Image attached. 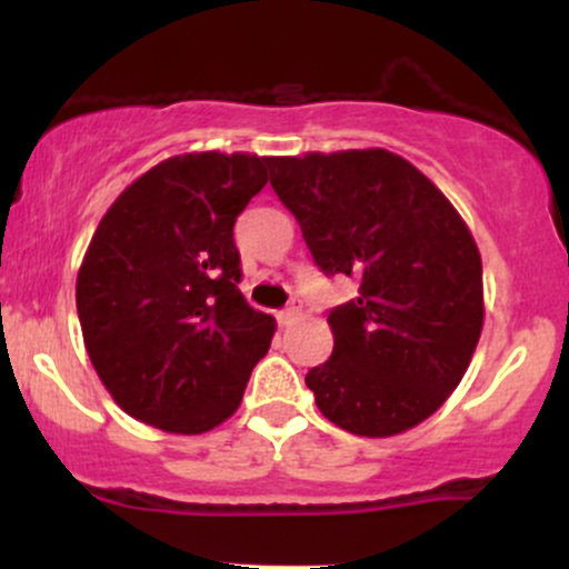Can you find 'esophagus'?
<instances>
[{
  "label": "esophagus",
  "mask_w": 569,
  "mask_h": 569,
  "mask_svg": "<svg viewBox=\"0 0 569 569\" xmlns=\"http://www.w3.org/2000/svg\"><path fill=\"white\" fill-rule=\"evenodd\" d=\"M299 318H302V310H299V307H289V310L280 312V316H278V323L283 326V329H289V326L297 323Z\"/></svg>",
  "instance_id": "obj_1"
}]
</instances>
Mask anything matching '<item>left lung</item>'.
<instances>
[{
	"label": "left lung",
	"mask_w": 569,
	"mask_h": 569,
	"mask_svg": "<svg viewBox=\"0 0 569 569\" xmlns=\"http://www.w3.org/2000/svg\"><path fill=\"white\" fill-rule=\"evenodd\" d=\"M270 184L326 276L361 280L329 312L335 350L305 382L348 433L420 426L468 371L481 326V253L447 194L388 149L270 158Z\"/></svg>",
	"instance_id": "8db88e82"
}]
</instances>
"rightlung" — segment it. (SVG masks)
<instances>
[{
	"label": "right lung",
	"mask_w": 569,
	"mask_h": 569,
	"mask_svg": "<svg viewBox=\"0 0 569 569\" xmlns=\"http://www.w3.org/2000/svg\"><path fill=\"white\" fill-rule=\"evenodd\" d=\"M267 160L189 152L120 192L77 272L84 350L117 407L198 436L238 411L276 318L240 293L234 219L267 184Z\"/></svg>",
	"instance_id": "obj_1"
}]
</instances>
